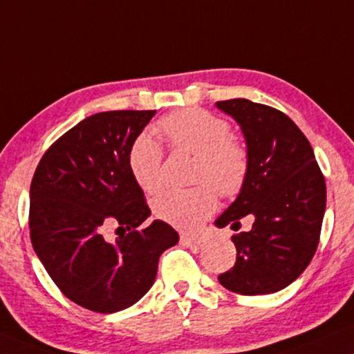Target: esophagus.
<instances>
[{"mask_svg": "<svg viewBox=\"0 0 354 354\" xmlns=\"http://www.w3.org/2000/svg\"><path fill=\"white\" fill-rule=\"evenodd\" d=\"M202 241V236H190V234H182L180 236V243L184 244V246H198Z\"/></svg>", "mask_w": 354, "mask_h": 354, "instance_id": "obj_1", "label": "esophagus"}]
</instances>
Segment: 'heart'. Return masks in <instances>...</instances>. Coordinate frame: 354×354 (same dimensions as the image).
Masks as SVG:
<instances>
[{"instance_id":"obj_1","label":"heart","mask_w":354,"mask_h":354,"mask_svg":"<svg viewBox=\"0 0 354 354\" xmlns=\"http://www.w3.org/2000/svg\"><path fill=\"white\" fill-rule=\"evenodd\" d=\"M157 129L172 149L195 156L194 180L203 184L165 192L154 202V213L174 228L195 230L215 212L213 189L221 197H233L243 189L250 172V152L231 136L228 121L197 108L162 118ZM128 165L134 182L146 194L162 189V149L151 136L142 134L133 142Z\"/></svg>"}]
</instances>
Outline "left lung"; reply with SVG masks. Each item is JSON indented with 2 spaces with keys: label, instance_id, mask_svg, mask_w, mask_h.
<instances>
[{
  "label": "left lung",
  "instance_id": "1",
  "mask_svg": "<svg viewBox=\"0 0 354 354\" xmlns=\"http://www.w3.org/2000/svg\"><path fill=\"white\" fill-rule=\"evenodd\" d=\"M241 126L250 172L236 200L216 218L218 228L251 216L250 231L231 236L236 263L218 276L241 295L282 290L304 272L315 254L325 215L326 187L315 154L289 116L244 98L216 102Z\"/></svg>",
  "mask_w": 354,
  "mask_h": 354
}]
</instances>
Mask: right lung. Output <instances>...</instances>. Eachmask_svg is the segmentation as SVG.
I'll use <instances>...</instances> for the list:
<instances>
[{
  "label": "right lung",
  "instance_id": "1",
  "mask_svg": "<svg viewBox=\"0 0 354 354\" xmlns=\"http://www.w3.org/2000/svg\"><path fill=\"white\" fill-rule=\"evenodd\" d=\"M156 110L103 111L52 144L30 182L29 230L47 274L91 312L124 310L147 294L159 257L178 233L154 220L128 165L133 142ZM117 226L113 242L104 231Z\"/></svg>",
  "mask_w": 354,
  "mask_h": 354
}]
</instances>
